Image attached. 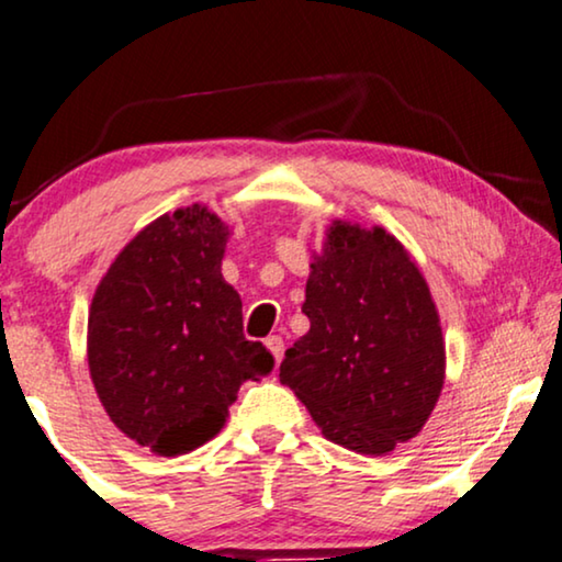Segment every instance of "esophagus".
<instances>
[{
    "mask_svg": "<svg viewBox=\"0 0 562 562\" xmlns=\"http://www.w3.org/2000/svg\"><path fill=\"white\" fill-rule=\"evenodd\" d=\"M265 347L269 349V355L274 357V364H280L282 351H285V341H282V336H267Z\"/></svg>",
    "mask_w": 562,
    "mask_h": 562,
    "instance_id": "1",
    "label": "esophagus"
}]
</instances>
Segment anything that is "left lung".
<instances>
[{"instance_id": "1", "label": "left lung", "mask_w": 562, "mask_h": 562, "mask_svg": "<svg viewBox=\"0 0 562 562\" xmlns=\"http://www.w3.org/2000/svg\"><path fill=\"white\" fill-rule=\"evenodd\" d=\"M308 334L285 351L280 383L328 442L387 454L429 422L445 385V336L422 269L383 226L331 221L313 251Z\"/></svg>"}]
</instances>
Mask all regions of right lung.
<instances>
[{"mask_svg":"<svg viewBox=\"0 0 562 562\" xmlns=\"http://www.w3.org/2000/svg\"><path fill=\"white\" fill-rule=\"evenodd\" d=\"M228 236L200 203L164 213L120 249L89 305L97 398L125 437L161 458L211 442L238 387L274 364L244 336L241 297L221 274Z\"/></svg>","mask_w":562,"mask_h":562,"instance_id":"add662e5","label":"right lung"}]
</instances>
